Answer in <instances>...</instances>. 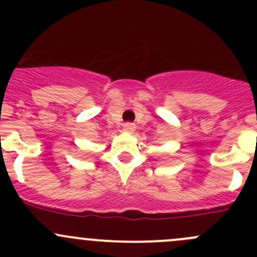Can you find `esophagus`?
Instances as JSON below:
<instances>
[{
  "mask_svg": "<svg viewBox=\"0 0 257 257\" xmlns=\"http://www.w3.org/2000/svg\"><path fill=\"white\" fill-rule=\"evenodd\" d=\"M123 131L126 132V133H133L136 131V125L133 123H125L123 126Z\"/></svg>",
  "mask_w": 257,
  "mask_h": 257,
  "instance_id": "esophagus-1",
  "label": "esophagus"
}]
</instances>
